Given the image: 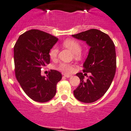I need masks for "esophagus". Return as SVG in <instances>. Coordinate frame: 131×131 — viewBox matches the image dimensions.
<instances>
[{
  "label": "esophagus",
  "mask_w": 131,
  "mask_h": 131,
  "mask_svg": "<svg viewBox=\"0 0 131 131\" xmlns=\"http://www.w3.org/2000/svg\"><path fill=\"white\" fill-rule=\"evenodd\" d=\"M64 77H66V78H70L71 77V75H70V74H64Z\"/></svg>",
  "instance_id": "esophagus-1"
}]
</instances>
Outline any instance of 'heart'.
I'll return each instance as SVG.
<instances>
[{
  "label": "heart",
  "instance_id": "1",
  "mask_svg": "<svg viewBox=\"0 0 131 131\" xmlns=\"http://www.w3.org/2000/svg\"><path fill=\"white\" fill-rule=\"evenodd\" d=\"M63 45L65 46L67 48H68L71 50V51L77 56V57H79L80 56V52L81 50V44L75 40L68 39L66 40L63 42ZM58 53V48L57 46H54L50 50L49 52V55L50 58L51 59H54L57 58V54ZM59 70H61L64 73H72L74 70L73 65L71 64H69L67 63H61L58 67Z\"/></svg>",
  "mask_w": 131,
  "mask_h": 131
}]
</instances>
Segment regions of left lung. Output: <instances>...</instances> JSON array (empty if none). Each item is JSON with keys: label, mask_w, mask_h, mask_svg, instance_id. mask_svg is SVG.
<instances>
[{"label": "left lung", "mask_w": 131, "mask_h": 131, "mask_svg": "<svg viewBox=\"0 0 131 131\" xmlns=\"http://www.w3.org/2000/svg\"><path fill=\"white\" fill-rule=\"evenodd\" d=\"M76 39L86 41L90 47L83 63V72L91 75L84 80L82 73H77L80 84L73 91L78 100L91 103L101 98L110 87L116 69V50L108 35L97 29H90L73 35Z\"/></svg>", "instance_id": "left-lung-1"}]
</instances>
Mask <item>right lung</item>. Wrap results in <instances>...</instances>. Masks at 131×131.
I'll use <instances>...</instances> for the list:
<instances>
[{
    "mask_svg": "<svg viewBox=\"0 0 131 131\" xmlns=\"http://www.w3.org/2000/svg\"><path fill=\"white\" fill-rule=\"evenodd\" d=\"M58 38L38 30H30L18 37L14 48L15 77L21 88L31 100L38 103L51 100L62 75L51 70L47 77L41 68L49 64V52Z\"/></svg>",
    "mask_w": 131,
    "mask_h": 131,
    "instance_id": "right-lung-1",
    "label": "right lung"
}]
</instances>
